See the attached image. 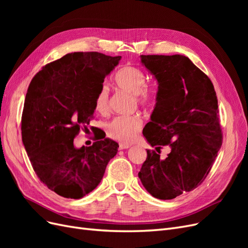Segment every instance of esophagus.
Here are the masks:
<instances>
[{"mask_svg":"<svg viewBox=\"0 0 248 248\" xmlns=\"http://www.w3.org/2000/svg\"><path fill=\"white\" fill-rule=\"evenodd\" d=\"M131 146L129 144H124V142H120L119 144V149L120 150H124V149H128L130 148Z\"/></svg>","mask_w":248,"mask_h":248,"instance_id":"esophagus-1","label":"esophagus"}]
</instances>
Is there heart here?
<instances>
[{
    "instance_id": "obj_1",
    "label": "heart",
    "mask_w": 248,
    "mask_h": 248,
    "mask_svg": "<svg viewBox=\"0 0 248 248\" xmlns=\"http://www.w3.org/2000/svg\"><path fill=\"white\" fill-rule=\"evenodd\" d=\"M115 86L119 89L134 94V98L141 104L147 106L154 99L153 91L146 87L147 77L144 71L134 66H124L120 68L114 78ZM95 110L100 115L108 112V92L106 87H102L94 99ZM142 121L140 116H118L107 125L108 136L122 142H130L137 138L141 129Z\"/></svg>"
}]
</instances>
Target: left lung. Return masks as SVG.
<instances>
[{
	"instance_id": "obj_1",
	"label": "left lung",
	"mask_w": 248,
	"mask_h": 248,
	"mask_svg": "<svg viewBox=\"0 0 248 248\" xmlns=\"http://www.w3.org/2000/svg\"><path fill=\"white\" fill-rule=\"evenodd\" d=\"M158 81L156 107L142 134L147 151L139 178L147 191L171 200L197 188L208 176L222 144L218 104L212 81L181 55L140 56ZM171 152L160 158V149Z\"/></svg>"
}]
</instances>
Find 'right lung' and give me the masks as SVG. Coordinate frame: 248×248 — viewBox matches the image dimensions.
<instances>
[{
	"mask_svg": "<svg viewBox=\"0 0 248 248\" xmlns=\"http://www.w3.org/2000/svg\"><path fill=\"white\" fill-rule=\"evenodd\" d=\"M121 56L71 52L46 64L31 80L21 116V138L40 181L59 196L80 199L94 190L119 145L95 139L77 149L73 140L93 119L94 99Z\"/></svg>",
	"mask_w": 248,
	"mask_h": 248,
	"instance_id": "add662e5",
	"label": "right lung"
}]
</instances>
